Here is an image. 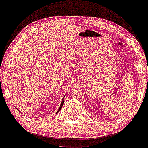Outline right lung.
Segmentation results:
<instances>
[{
	"mask_svg": "<svg viewBox=\"0 0 148 148\" xmlns=\"http://www.w3.org/2000/svg\"><path fill=\"white\" fill-rule=\"evenodd\" d=\"M63 103H64V98H62V102H61V105H60V107L59 110H58V112H57V113H58V112H59V111H60V110H61V108H62V106H63ZM57 113H56V114H57Z\"/></svg>",
	"mask_w": 148,
	"mask_h": 148,
	"instance_id": "add662e5",
	"label": "right lung"
}]
</instances>
